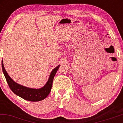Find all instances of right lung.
<instances>
[{
    "label": "right lung",
    "mask_w": 123,
    "mask_h": 123,
    "mask_svg": "<svg viewBox=\"0 0 123 123\" xmlns=\"http://www.w3.org/2000/svg\"><path fill=\"white\" fill-rule=\"evenodd\" d=\"M1 67H2L3 72L11 90L16 95L21 97V98L25 99V100L30 101L36 102L45 99L50 93L51 91L52 85H53L54 78L59 68L60 65H58L52 70L46 83L43 87L38 89L32 88L23 86L19 85L14 82L10 77L5 69L3 60L1 61Z\"/></svg>",
    "instance_id": "obj_1"
}]
</instances>
